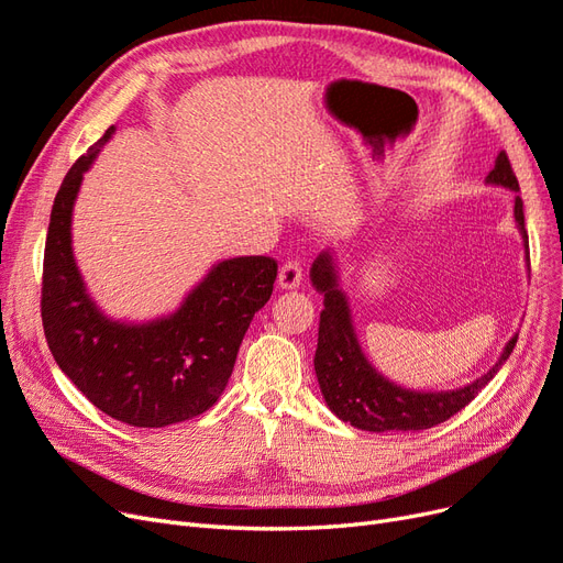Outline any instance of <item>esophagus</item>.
<instances>
[{"label": "esophagus", "instance_id": "34e87169", "mask_svg": "<svg viewBox=\"0 0 563 563\" xmlns=\"http://www.w3.org/2000/svg\"><path fill=\"white\" fill-rule=\"evenodd\" d=\"M302 282V267L298 261H288L286 265H282L277 284L282 291H291V288H298Z\"/></svg>", "mask_w": 563, "mask_h": 563}]
</instances>
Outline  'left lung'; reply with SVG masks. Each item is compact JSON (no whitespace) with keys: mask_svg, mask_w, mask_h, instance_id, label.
Returning <instances> with one entry per match:
<instances>
[{"mask_svg":"<svg viewBox=\"0 0 563 563\" xmlns=\"http://www.w3.org/2000/svg\"><path fill=\"white\" fill-rule=\"evenodd\" d=\"M488 185H500L515 192V220L521 232L523 249L528 253V234L523 225V201L519 197V180L512 172L505 152L496 157V166L486 176ZM528 258V255H526ZM310 279L323 296V310L319 317V340L314 352V371L323 401L331 411L350 422L356 430L366 432H418L434 428L449 420L460 408H465L479 391L493 380L500 366L512 354L519 333L509 338L496 366L488 368L474 383L444 389V391H418L406 389L385 378L376 371L356 340L352 323L350 300L340 286L338 258L331 249L321 251L310 267Z\"/></svg>","mask_w":563,"mask_h":563,"instance_id":"1","label":"left lung"}]
</instances>
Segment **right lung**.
Returning <instances> with one entry per match:
<instances>
[{
  "label": "right lung",
  "mask_w": 563,
  "mask_h": 563,
  "mask_svg": "<svg viewBox=\"0 0 563 563\" xmlns=\"http://www.w3.org/2000/svg\"><path fill=\"white\" fill-rule=\"evenodd\" d=\"M114 126L67 172L51 209L42 323L60 371L96 408L131 428H166L218 401L253 314L272 296L277 263L240 255L216 263L178 310L143 323L112 319L87 291L73 251L84 174Z\"/></svg>",
  "instance_id": "right-lung-1"
}]
</instances>
